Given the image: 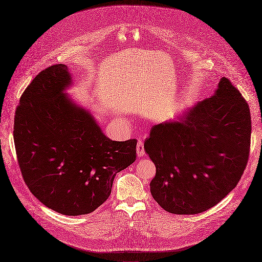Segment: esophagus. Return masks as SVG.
Wrapping results in <instances>:
<instances>
[{"instance_id": "34e87169", "label": "esophagus", "mask_w": 262, "mask_h": 262, "mask_svg": "<svg viewBox=\"0 0 262 262\" xmlns=\"http://www.w3.org/2000/svg\"><path fill=\"white\" fill-rule=\"evenodd\" d=\"M136 154H138V157H143V156H145L144 143H143L142 141H139L138 145H136Z\"/></svg>"}]
</instances>
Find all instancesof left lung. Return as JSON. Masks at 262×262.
I'll return each mask as SVG.
<instances>
[{
	"label": "left lung",
	"instance_id": "left-lung-1",
	"mask_svg": "<svg viewBox=\"0 0 262 262\" xmlns=\"http://www.w3.org/2000/svg\"><path fill=\"white\" fill-rule=\"evenodd\" d=\"M251 134L247 102L222 78L214 96L151 128L144 148L157 169L155 201L173 214L202 213L219 204L242 177Z\"/></svg>",
	"mask_w": 262,
	"mask_h": 262
}]
</instances>
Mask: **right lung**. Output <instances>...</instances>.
Here are the masks:
<instances>
[{"mask_svg": "<svg viewBox=\"0 0 262 262\" xmlns=\"http://www.w3.org/2000/svg\"><path fill=\"white\" fill-rule=\"evenodd\" d=\"M64 64L39 72L20 98L14 141L24 182L46 207L89 214L108 198L116 173L136 160V140H110L65 91Z\"/></svg>", "mask_w": 262, "mask_h": 262, "instance_id": "obj_1", "label": "right lung"}]
</instances>
